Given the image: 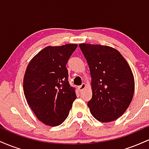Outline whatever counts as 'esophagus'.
Wrapping results in <instances>:
<instances>
[{"instance_id":"esophagus-1","label":"esophagus","mask_w":149,"mask_h":149,"mask_svg":"<svg viewBox=\"0 0 149 149\" xmlns=\"http://www.w3.org/2000/svg\"><path fill=\"white\" fill-rule=\"evenodd\" d=\"M86 88V84L85 83H83L81 85L78 86V89H79L80 92H82L83 90H84V89Z\"/></svg>"}]
</instances>
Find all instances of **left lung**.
Wrapping results in <instances>:
<instances>
[{
    "label": "left lung",
    "mask_w": 149,
    "mask_h": 149,
    "mask_svg": "<svg viewBox=\"0 0 149 149\" xmlns=\"http://www.w3.org/2000/svg\"><path fill=\"white\" fill-rule=\"evenodd\" d=\"M79 47L90 68L92 99L88 102L97 120L111 122L120 117L132 100L134 80L132 70L117 49L81 43Z\"/></svg>",
    "instance_id": "1"
}]
</instances>
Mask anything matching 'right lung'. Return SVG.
<instances>
[{"mask_svg": "<svg viewBox=\"0 0 149 149\" xmlns=\"http://www.w3.org/2000/svg\"><path fill=\"white\" fill-rule=\"evenodd\" d=\"M77 47H46L27 66L23 82L26 100L38 119L47 125L62 123L76 99L66 65Z\"/></svg>", "mask_w": 149, "mask_h": 149, "instance_id": "add662e5", "label": "right lung"}]
</instances>
